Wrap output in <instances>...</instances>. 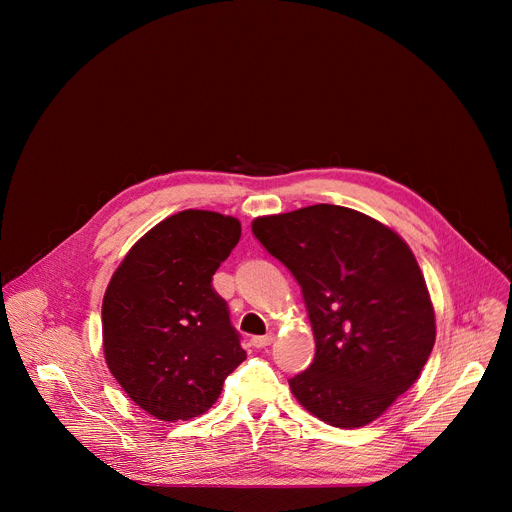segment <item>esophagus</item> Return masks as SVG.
<instances>
[{"mask_svg": "<svg viewBox=\"0 0 512 512\" xmlns=\"http://www.w3.org/2000/svg\"><path fill=\"white\" fill-rule=\"evenodd\" d=\"M273 342V336L271 334H267V336H253L251 338V346H255V348H265V346H269Z\"/></svg>", "mask_w": 512, "mask_h": 512, "instance_id": "obj_1", "label": "esophagus"}]
</instances>
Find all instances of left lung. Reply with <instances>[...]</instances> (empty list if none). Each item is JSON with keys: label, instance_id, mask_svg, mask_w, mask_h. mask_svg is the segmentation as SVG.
I'll return each instance as SVG.
<instances>
[{"label": "left lung", "instance_id": "8db88e82", "mask_svg": "<svg viewBox=\"0 0 512 512\" xmlns=\"http://www.w3.org/2000/svg\"><path fill=\"white\" fill-rule=\"evenodd\" d=\"M253 235L302 287L316 356L291 393L334 427H362L419 377L435 342L433 306L407 243L336 204L261 216Z\"/></svg>", "mask_w": 512, "mask_h": 512}]
</instances>
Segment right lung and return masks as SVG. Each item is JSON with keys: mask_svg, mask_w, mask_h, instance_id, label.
Masks as SVG:
<instances>
[{"mask_svg": "<svg viewBox=\"0 0 512 512\" xmlns=\"http://www.w3.org/2000/svg\"><path fill=\"white\" fill-rule=\"evenodd\" d=\"M239 239L237 218L182 210L143 235L107 285V367L156 419L202 415L247 358L229 306L212 287Z\"/></svg>", "mask_w": 512, "mask_h": 512, "instance_id": "add662e5", "label": "right lung"}]
</instances>
